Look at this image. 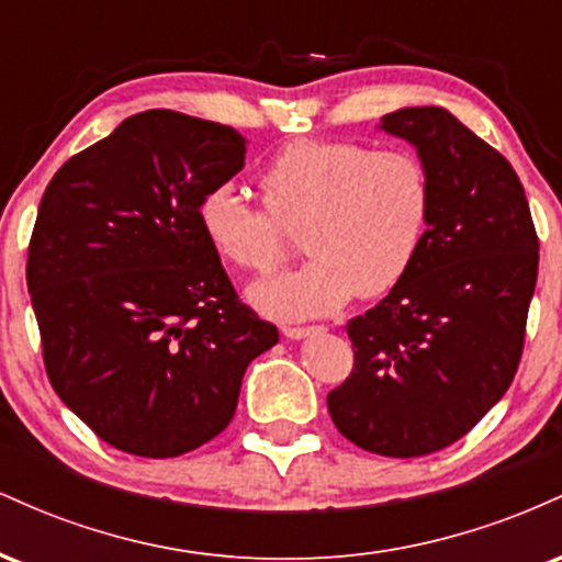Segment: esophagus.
<instances>
[{"label": "esophagus", "instance_id": "esophagus-1", "mask_svg": "<svg viewBox=\"0 0 562 562\" xmlns=\"http://www.w3.org/2000/svg\"><path fill=\"white\" fill-rule=\"evenodd\" d=\"M285 338L290 340H301V338H312V335L325 333V327H285Z\"/></svg>", "mask_w": 562, "mask_h": 562}]
</instances>
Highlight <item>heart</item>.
<instances>
[{
    "instance_id": "1",
    "label": "heart",
    "mask_w": 562,
    "mask_h": 562,
    "mask_svg": "<svg viewBox=\"0 0 562 562\" xmlns=\"http://www.w3.org/2000/svg\"><path fill=\"white\" fill-rule=\"evenodd\" d=\"M269 209L218 182L200 198L205 243L229 267L272 272L288 254L280 223L303 228L312 256L295 272L250 288V301L277 319H314L353 295L383 299L406 280L434 216V179L420 156L351 139H293L261 171Z\"/></svg>"
}]
</instances>
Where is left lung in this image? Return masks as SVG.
Returning <instances> with one entry per match:
<instances>
[{
  "instance_id": "8db88e82",
  "label": "left lung",
  "mask_w": 562,
  "mask_h": 562,
  "mask_svg": "<svg viewBox=\"0 0 562 562\" xmlns=\"http://www.w3.org/2000/svg\"><path fill=\"white\" fill-rule=\"evenodd\" d=\"M378 128L425 160L434 216L402 285L348 322L353 372L327 409L348 441L404 460L460 441L505 396L539 240L518 173L447 108H402Z\"/></svg>"
}]
</instances>
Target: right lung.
Here are the masks:
<instances>
[{
    "label": "right lung",
    "mask_w": 562,
    "mask_h": 562,
    "mask_svg": "<svg viewBox=\"0 0 562 562\" xmlns=\"http://www.w3.org/2000/svg\"><path fill=\"white\" fill-rule=\"evenodd\" d=\"M245 145L177 111L128 115L38 203L25 280L49 383L128 454L166 460L222 434L248 364L280 340L237 301L198 224Z\"/></svg>",
    "instance_id": "obj_1"
}]
</instances>
